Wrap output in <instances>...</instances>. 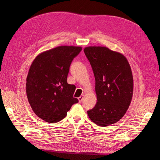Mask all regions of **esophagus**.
Listing matches in <instances>:
<instances>
[{
	"mask_svg": "<svg viewBox=\"0 0 160 160\" xmlns=\"http://www.w3.org/2000/svg\"><path fill=\"white\" fill-rule=\"evenodd\" d=\"M83 95H81L80 97H78V101H79V102H82V100H83Z\"/></svg>",
	"mask_w": 160,
	"mask_h": 160,
	"instance_id": "obj_1",
	"label": "esophagus"
}]
</instances>
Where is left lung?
I'll use <instances>...</instances> for the list:
<instances>
[{
    "mask_svg": "<svg viewBox=\"0 0 160 160\" xmlns=\"http://www.w3.org/2000/svg\"><path fill=\"white\" fill-rule=\"evenodd\" d=\"M83 51L95 75L97 98L88 115L96 124L107 127L121 119L130 106L133 90L131 67L123 54L106 47H88Z\"/></svg>",
    "mask_w": 160,
    "mask_h": 160,
    "instance_id": "1",
    "label": "left lung"
}]
</instances>
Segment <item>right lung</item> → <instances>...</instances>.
<instances>
[{
    "label": "right lung",
    "instance_id": "1",
    "mask_svg": "<svg viewBox=\"0 0 160 160\" xmlns=\"http://www.w3.org/2000/svg\"><path fill=\"white\" fill-rule=\"evenodd\" d=\"M81 47L59 46L40 53L33 61L26 83L27 96L35 114L45 122L64 119L71 106L78 102L73 97L74 85L67 78L71 63Z\"/></svg>",
    "mask_w": 160,
    "mask_h": 160
}]
</instances>
